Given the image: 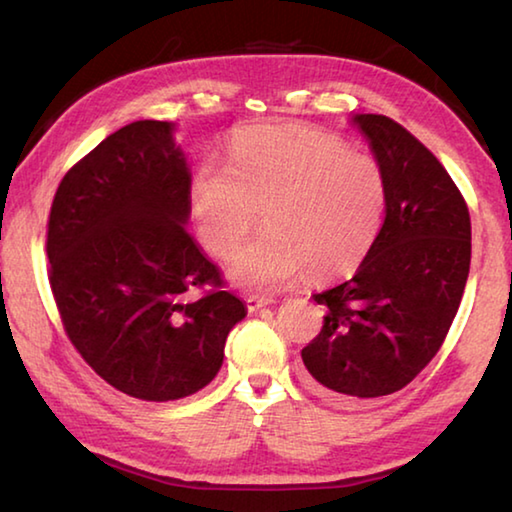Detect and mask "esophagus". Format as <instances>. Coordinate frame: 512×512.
I'll use <instances>...</instances> for the list:
<instances>
[{"mask_svg": "<svg viewBox=\"0 0 512 512\" xmlns=\"http://www.w3.org/2000/svg\"><path fill=\"white\" fill-rule=\"evenodd\" d=\"M271 298H264V296H246V307L248 311H257L259 307H266L271 305Z\"/></svg>", "mask_w": 512, "mask_h": 512, "instance_id": "esophagus-1", "label": "esophagus"}]
</instances>
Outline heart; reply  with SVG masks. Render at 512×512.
Returning a JSON list of instances; mask_svg holds the SVG:
<instances>
[{
  "mask_svg": "<svg viewBox=\"0 0 512 512\" xmlns=\"http://www.w3.org/2000/svg\"><path fill=\"white\" fill-rule=\"evenodd\" d=\"M198 237L230 257L265 210L267 235L232 257L230 277L250 289H277L302 268L316 280L357 266L379 235L386 176L366 153L309 126H250L230 142L228 164L194 171Z\"/></svg>",
  "mask_w": 512,
  "mask_h": 512,
  "instance_id": "heart-1",
  "label": "heart"
}]
</instances>
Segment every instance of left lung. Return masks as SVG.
<instances>
[{
	"label": "left lung",
	"instance_id": "1",
	"mask_svg": "<svg viewBox=\"0 0 512 512\" xmlns=\"http://www.w3.org/2000/svg\"><path fill=\"white\" fill-rule=\"evenodd\" d=\"M386 176V219L359 271L316 293L323 327L302 361L336 400L391 395L436 357L472 257L463 194L427 146L386 115L354 117Z\"/></svg>",
	"mask_w": 512,
	"mask_h": 512
}]
</instances>
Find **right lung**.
<instances>
[{
    "label": "right lung",
    "instance_id": "1",
    "mask_svg": "<svg viewBox=\"0 0 512 512\" xmlns=\"http://www.w3.org/2000/svg\"><path fill=\"white\" fill-rule=\"evenodd\" d=\"M189 187L169 121H133L65 173L47 221L67 339L101 379L146 402L210 384L246 316L185 230Z\"/></svg>",
    "mask_w": 512,
    "mask_h": 512
}]
</instances>
